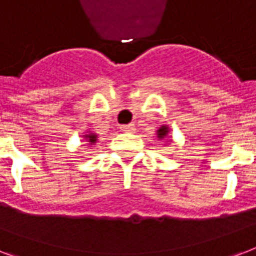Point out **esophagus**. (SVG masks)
I'll return each instance as SVG.
<instances>
[{"mask_svg": "<svg viewBox=\"0 0 256 256\" xmlns=\"http://www.w3.org/2000/svg\"><path fill=\"white\" fill-rule=\"evenodd\" d=\"M120 130L124 132H136V124H124L122 128H120Z\"/></svg>", "mask_w": 256, "mask_h": 256, "instance_id": "esophagus-1", "label": "esophagus"}]
</instances>
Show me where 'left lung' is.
Returning <instances> with one entry per match:
<instances>
[{"instance_id":"8db88e82","label":"left lung","mask_w":256,"mask_h":256,"mask_svg":"<svg viewBox=\"0 0 256 256\" xmlns=\"http://www.w3.org/2000/svg\"><path fill=\"white\" fill-rule=\"evenodd\" d=\"M168 134V126H162V128L158 130V136H160V140H164V138H166V136Z\"/></svg>"}]
</instances>
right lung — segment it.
I'll use <instances>...</instances> for the list:
<instances>
[{"instance_id": "1", "label": "right lung", "mask_w": 256, "mask_h": 256, "mask_svg": "<svg viewBox=\"0 0 256 256\" xmlns=\"http://www.w3.org/2000/svg\"><path fill=\"white\" fill-rule=\"evenodd\" d=\"M85 138L88 140V144H96V134H88V136H85Z\"/></svg>"}]
</instances>
